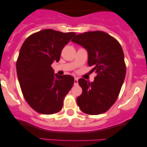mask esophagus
Instances as JSON below:
<instances>
[{
	"label": "esophagus",
	"mask_w": 147,
	"mask_h": 147,
	"mask_svg": "<svg viewBox=\"0 0 147 147\" xmlns=\"http://www.w3.org/2000/svg\"><path fill=\"white\" fill-rule=\"evenodd\" d=\"M78 84V78H75L74 80V85H77Z\"/></svg>",
	"instance_id": "1"
}]
</instances>
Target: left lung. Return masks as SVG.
Instances as JSON below:
<instances>
[{"mask_svg": "<svg viewBox=\"0 0 147 147\" xmlns=\"http://www.w3.org/2000/svg\"><path fill=\"white\" fill-rule=\"evenodd\" d=\"M72 41L82 45L88 55V64L97 76L93 82L79 79L82 93L77 98L82 111L99 115L109 110L115 102L126 75L123 50L115 38L102 31L77 34Z\"/></svg>", "mask_w": 147, "mask_h": 147, "instance_id": "1", "label": "left lung"}]
</instances>
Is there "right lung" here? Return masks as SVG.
Here are the masks:
<instances>
[{"mask_svg":"<svg viewBox=\"0 0 147 147\" xmlns=\"http://www.w3.org/2000/svg\"><path fill=\"white\" fill-rule=\"evenodd\" d=\"M75 34L46 29L30 35L22 45L16 61L18 82L25 100L39 113L61 110L73 86L72 76L55 74L51 65L59 61L61 50Z\"/></svg>","mask_w":147,"mask_h":147,"instance_id":"right-lung-1","label":"right lung"}]
</instances>
